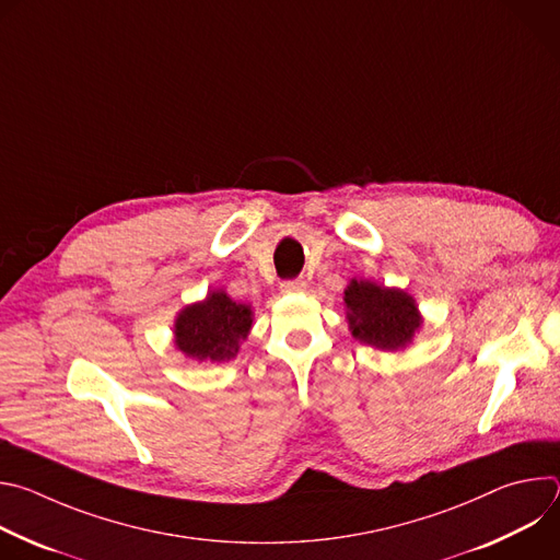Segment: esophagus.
Returning a JSON list of instances; mask_svg holds the SVG:
<instances>
[{
	"label": "esophagus",
	"mask_w": 560,
	"mask_h": 560,
	"mask_svg": "<svg viewBox=\"0 0 560 560\" xmlns=\"http://www.w3.org/2000/svg\"><path fill=\"white\" fill-rule=\"evenodd\" d=\"M305 288H307V283L303 279H292V281L281 283V292H303Z\"/></svg>",
	"instance_id": "34e87169"
}]
</instances>
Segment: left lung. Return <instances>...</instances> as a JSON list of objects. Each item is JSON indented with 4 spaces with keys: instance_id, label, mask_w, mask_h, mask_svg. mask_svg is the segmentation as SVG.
<instances>
[{
    "instance_id": "8db88e82",
    "label": "left lung",
    "mask_w": 560,
    "mask_h": 560,
    "mask_svg": "<svg viewBox=\"0 0 560 560\" xmlns=\"http://www.w3.org/2000/svg\"><path fill=\"white\" fill-rule=\"evenodd\" d=\"M343 303L352 337L381 352L406 350L423 328L417 299L401 288L352 279L343 290Z\"/></svg>"
}]
</instances>
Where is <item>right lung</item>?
Returning <instances> with one entry per match:
<instances>
[{
  "mask_svg": "<svg viewBox=\"0 0 560 560\" xmlns=\"http://www.w3.org/2000/svg\"><path fill=\"white\" fill-rule=\"evenodd\" d=\"M255 322L250 303L234 301L225 290H210L201 301L182 307L175 316L173 343L192 361L221 363L242 350Z\"/></svg>",
  "mask_w": 560,
  "mask_h": 560,
  "instance_id": "right-lung-1",
  "label": "right lung"
}]
</instances>
